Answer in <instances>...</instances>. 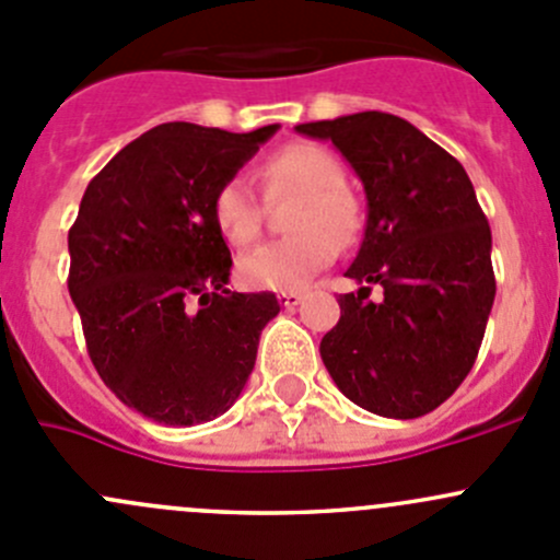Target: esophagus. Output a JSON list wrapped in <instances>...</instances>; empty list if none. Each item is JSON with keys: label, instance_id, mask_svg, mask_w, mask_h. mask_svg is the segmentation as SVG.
<instances>
[{"label": "esophagus", "instance_id": "esophagus-1", "mask_svg": "<svg viewBox=\"0 0 560 560\" xmlns=\"http://www.w3.org/2000/svg\"><path fill=\"white\" fill-rule=\"evenodd\" d=\"M303 301V295L301 292H279V303L281 306H287V308H295L298 303Z\"/></svg>", "mask_w": 560, "mask_h": 560}]
</instances>
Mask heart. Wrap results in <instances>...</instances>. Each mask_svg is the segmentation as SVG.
<instances>
[{
    "label": "heart",
    "instance_id": "heart-1",
    "mask_svg": "<svg viewBox=\"0 0 560 560\" xmlns=\"http://www.w3.org/2000/svg\"><path fill=\"white\" fill-rule=\"evenodd\" d=\"M262 180L270 197L301 195L292 219V238L270 241L238 259V279L248 290L292 292L306 287L332 262L337 244H352L360 230V206L343 189V167L336 154L316 143H292L268 156ZM213 222L224 241L244 246L259 233V202L244 175H233L217 189Z\"/></svg>",
    "mask_w": 560,
    "mask_h": 560
}]
</instances>
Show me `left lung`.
I'll return each mask as SVG.
<instances>
[{"instance_id": "1", "label": "left lung", "mask_w": 560, "mask_h": 560, "mask_svg": "<svg viewBox=\"0 0 560 560\" xmlns=\"http://www.w3.org/2000/svg\"><path fill=\"white\" fill-rule=\"evenodd\" d=\"M330 140L365 189V233L347 268L360 287L319 343L360 409L415 420L442 406L477 360L495 298L490 228L455 156L382 110L298 124ZM383 287L371 302L370 287Z\"/></svg>"}]
</instances>
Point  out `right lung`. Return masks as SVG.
<instances>
[{
    "label": "right lung",
    "instance_id": "1",
    "mask_svg": "<svg viewBox=\"0 0 560 560\" xmlns=\"http://www.w3.org/2000/svg\"><path fill=\"white\" fill-rule=\"evenodd\" d=\"M171 121L92 178L70 230V298L89 358L121 404L162 425L224 415L244 393L273 292H230L211 202L273 138Z\"/></svg>",
    "mask_w": 560,
    "mask_h": 560
}]
</instances>
